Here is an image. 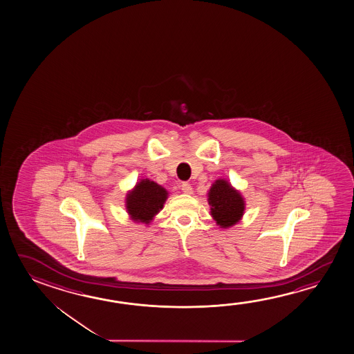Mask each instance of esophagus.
<instances>
[{
    "mask_svg": "<svg viewBox=\"0 0 354 354\" xmlns=\"http://www.w3.org/2000/svg\"><path fill=\"white\" fill-rule=\"evenodd\" d=\"M180 188H182V191L186 193V194H191V193L193 192L192 186H191V183H188V182H183Z\"/></svg>",
    "mask_w": 354,
    "mask_h": 354,
    "instance_id": "1",
    "label": "esophagus"
}]
</instances>
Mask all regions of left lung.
<instances>
[{"label":"left lung","mask_w":354,"mask_h":354,"mask_svg":"<svg viewBox=\"0 0 354 354\" xmlns=\"http://www.w3.org/2000/svg\"><path fill=\"white\" fill-rule=\"evenodd\" d=\"M208 197L212 207V216L222 228H228L236 224L244 214V199L227 180H216V183L210 188Z\"/></svg>","instance_id":"obj_1"}]
</instances>
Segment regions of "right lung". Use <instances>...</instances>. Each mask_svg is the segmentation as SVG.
Returning a JSON list of instances; mask_svg holds the SVG:
<instances>
[{
    "label": "right lung",
    "mask_w": 354,
    "mask_h": 354,
    "mask_svg": "<svg viewBox=\"0 0 354 354\" xmlns=\"http://www.w3.org/2000/svg\"><path fill=\"white\" fill-rule=\"evenodd\" d=\"M167 199V191L153 180L138 182L126 197V209L135 222L150 223L162 209Z\"/></svg>",
    "instance_id": "obj_1"
}]
</instances>
